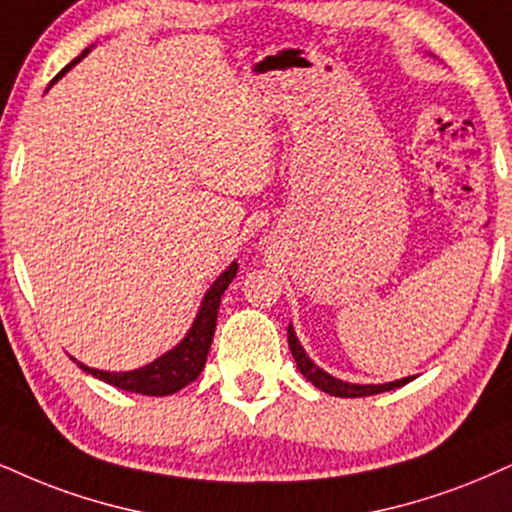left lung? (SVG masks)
Listing matches in <instances>:
<instances>
[{"label": "left lung", "instance_id": "left-lung-1", "mask_svg": "<svg viewBox=\"0 0 512 512\" xmlns=\"http://www.w3.org/2000/svg\"><path fill=\"white\" fill-rule=\"evenodd\" d=\"M287 339H289V351H292L296 368H299L301 375H304L308 382H313V387H318L320 391H325V394H330V396H342V399H358V396H372V394H382V391H391L396 387H403V384H408L410 380H413V377H401V380L387 382V384H351V382L337 380V377H332L330 372L318 368V365H315L311 358H308L304 346H301L299 339H296V332H294L292 325L287 327Z\"/></svg>", "mask_w": 512, "mask_h": 512}]
</instances>
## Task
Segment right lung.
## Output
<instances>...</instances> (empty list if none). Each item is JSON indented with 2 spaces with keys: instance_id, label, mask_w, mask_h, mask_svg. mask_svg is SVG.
<instances>
[{
  "instance_id": "1",
  "label": "right lung",
  "mask_w": 512,
  "mask_h": 512,
  "mask_svg": "<svg viewBox=\"0 0 512 512\" xmlns=\"http://www.w3.org/2000/svg\"><path fill=\"white\" fill-rule=\"evenodd\" d=\"M92 47H87L85 52L78 56V59H73L71 63H68V66L63 68V71L56 75L52 82H49V87H52L56 80H61L68 71H71L75 63H80L82 59H85V56L90 54ZM237 268H239L237 261H232L230 266H227L223 273L216 277V282L208 287L204 299H201L197 318H194L192 327H189L185 337H182V342L175 344L173 349L163 353V356L156 358V361L144 365V368L128 370V372H109V370L90 368V365L75 361L73 356L71 358L85 372H90V375L99 377L102 382L113 384V387H118L123 391H132V394H144V396L175 394V391L187 387L189 382L197 380L199 372L204 370L208 349H211V342H213V332H216L220 296L225 294V289L230 287L232 280H235Z\"/></svg>"
}]
</instances>
